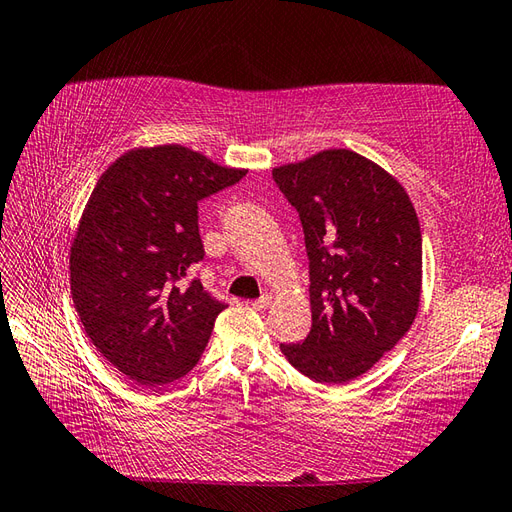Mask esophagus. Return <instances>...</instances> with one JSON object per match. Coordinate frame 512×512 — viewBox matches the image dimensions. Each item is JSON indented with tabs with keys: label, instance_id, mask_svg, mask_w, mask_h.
<instances>
[{
	"label": "esophagus",
	"instance_id": "esophagus-1",
	"mask_svg": "<svg viewBox=\"0 0 512 512\" xmlns=\"http://www.w3.org/2000/svg\"><path fill=\"white\" fill-rule=\"evenodd\" d=\"M270 306H273V295H270V292H266V295H262V297L253 301V308L255 310H266Z\"/></svg>",
	"mask_w": 512,
	"mask_h": 512
}]
</instances>
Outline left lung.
Here are the masks:
<instances>
[{"label": "left lung", "instance_id": "obj_1", "mask_svg": "<svg viewBox=\"0 0 512 512\" xmlns=\"http://www.w3.org/2000/svg\"><path fill=\"white\" fill-rule=\"evenodd\" d=\"M295 206L310 259L312 328L281 345L301 374L347 385L411 328L422 292V235L405 187L352 149L273 169Z\"/></svg>", "mask_w": 512, "mask_h": 512}]
</instances>
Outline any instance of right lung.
Wrapping results in <instances>:
<instances>
[{"instance_id": "obj_1", "label": "right lung", "mask_w": 512, "mask_h": 512, "mask_svg": "<svg viewBox=\"0 0 512 512\" xmlns=\"http://www.w3.org/2000/svg\"><path fill=\"white\" fill-rule=\"evenodd\" d=\"M248 169L184 145L134 147L96 182L70 246V290L85 334L143 387L173 383L200 361L217 314L200 279L198 202Z\"/></svg>"}]
</instances>
